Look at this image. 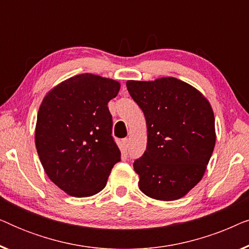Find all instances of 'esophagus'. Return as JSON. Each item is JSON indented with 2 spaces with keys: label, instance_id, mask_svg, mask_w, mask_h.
Wrapping results in <instances>:
<instances>
[{
  "label": "esophagus",
  "instance_id": "obj_1",
  "mask_svg": "<svg viewBox=\"0 0 249 249\" xmlns=\"http://www.w3.org/2000/svg\"><path fill=\"white\" fill-rule=\"evenodd\" d=\"M122 147H124V149H127L129 147V139L128 138H124V141H122Z\"/></svg>",
  "mask_w": 249,
  "mask_h": 249
}]
</instances>
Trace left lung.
I'll list each match as a JSON object with an SVG mask.
<instances>
[{"label": "left lung", "mask_w": 249, "mask_h": 249, "mask_svg": "<svg viewBox=\"0 0 249 249\" xmlns=\"http://www.w3.org/2000/svg\"><path fill=\"white\" fill-rule=\"evenodd\" d=\"M125 85L147 125L146 151L134 162L139 189L159 200L181 198L202 180L212 156V107L195 87L173 77Z\"/></svg>", "instance_id": "left-lung-1"}]
</instances>
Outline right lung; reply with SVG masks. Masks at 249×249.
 <instances>
[{"mask_svg":"<svg viewBox=\"0 0 249 249\" xmlns=\"http://www.w3.org/2000/svg\"><path fill=\"white\" fill-rule=\"evenodd\" d=\"M120 83L83 73L51 89L37 114L35 144L51 181L73 197L100 193L121 153L107 103Z\"/></svg>","mask_w":249,"mask_h":249,"instance_id":"obj_1","label":"right lung"}]
</instances>
